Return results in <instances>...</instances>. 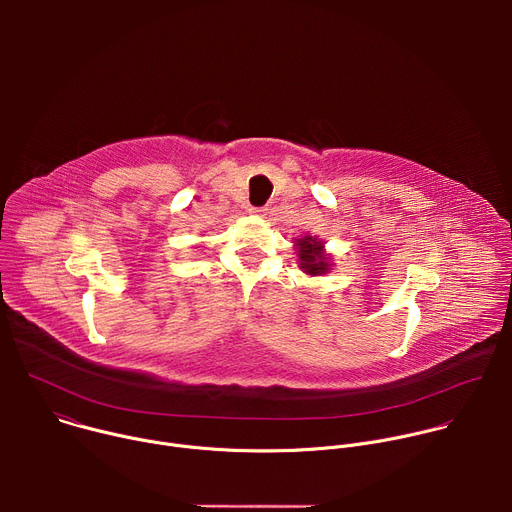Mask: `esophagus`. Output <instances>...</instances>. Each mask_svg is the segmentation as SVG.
<instances>
[{
  "instance_id": "34e87169",
  "label": "esophagus",
  "mask_w": 512,
  "mask_h": 512,
  "mask_svg": "<svg viewBox=\"0 0 512 512\" xmlns=\"http://www.w3.org/2000/svg\"><path fill=\"white\" fill-rule=\"evenodd\" d=\"M265 212H267V208H265V206H259V208H251V214H255V216H265Z\"/></svg>"
}]
</instances>
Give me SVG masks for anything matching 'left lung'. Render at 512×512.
I'll use <instances>...</instances> for the list:
<instances>
[{"mask_svg": "<svg viewBox=\"0 0 512 512\" xmlns=\"http://www.w3.org/2000/svg\"><path fill=\"white\" fill-rule=\"evenodd\" d=\"M294 249L298 255V267L312 277H320L330 273V269L334 267V259L330 253H326V243L316 237L306 233L300 239H294Z\"/></svg>", "mask_w": 512, "mask_h": 512, "instance_id": "obj_1", "label": "left lung"}]
</instances>
